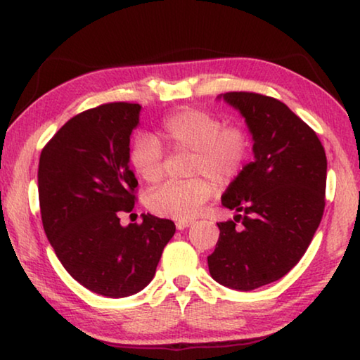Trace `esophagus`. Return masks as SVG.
Returning a JSON list of instances; mask_svg holds the SVG:
<instances>
[{
  "label": "esophagus",
  "mask_w": 360,
  "mask_h": 360,
  "mask_svg": "<svg viewBox=\"0 0 360 360\" xmlns=\"http://www.w3.org/2000/svg\"><path fill=\"white\" fill-rule=\"evenodd\" d=\"M191 225H192L191 220H178V221H176V229H178V230H184Z\"/></svg>",
  "instance_id": "1"
}]
</instances>
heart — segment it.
I'll return each instance as SVG.
<instances>
[{
    "label": "heart",
    "instance_id": "heart-1",
    "mask_svg": "<svg viewBox=\"0 0 360 360\" xmlns=\"http://www.w3.org/2000/svg\"><path fill=\"white\" fill-rule=\"evenodd\" d=\"M161 129L174 150L194 151L192 176H209L219 184H230L245 171L251 158L252 141L248 130L240 124H225L220 115L209 110H178L163 120ZM129 161L135 173L150 184L163 178L165 150L155 135L145 131L136 135L131 141ZM210 179L168 182L151 192L148 207L161 217L192 219L215 192Z\"/></svg>",
    "mask_w": 360,
    "mask_h": 360
}]
</instances>
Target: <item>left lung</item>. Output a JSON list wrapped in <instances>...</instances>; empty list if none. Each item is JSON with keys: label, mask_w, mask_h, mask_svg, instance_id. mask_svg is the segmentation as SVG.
<instances>
[{"label": "left lung", "mask_w": 360, "mask_h": 360, "mask_svg": "<svg viewBox=\"0 0 360 360\" xmlns=\"http://www.w3.org/2000/svg\"><path fill=\"white\" fill-rule=\"evenodd\" d=\"M220 98L245 117L255 161L221 195L224 207L241 214L217 224L220 236L207 262L217 282L248 292L279 281L310 246L325 210L326 155L281 101L246 91Z\"/></svg>", "instance_id": "obj_1"}]
</instances>
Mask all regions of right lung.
<instances>
[{
  "label": "right lung",
  "instance_id": "right-lung-1",
  "mask_svg": "<svg viewBox=\"0 0 360 360\" xmlns=\"http://www.w3.org/2000/svg\"><path fill=\"white\" fill-rule=\"evenodd\" d=\"M140 104L109 103L75 115L44 146L39 202L45 235L68 274L110 298L134 295L153 279L174 221L143 214L120 225L135 205L130 135Z\"/></svg>",
  "mask_w": 360,
  "mask_h": 360
}]
</instances>
